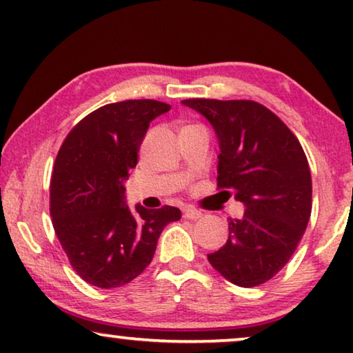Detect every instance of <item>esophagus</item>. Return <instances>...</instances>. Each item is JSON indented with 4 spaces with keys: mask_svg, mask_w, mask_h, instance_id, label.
I'll return each instance as SVG.
<instances>
[{
    "mask_svg": "<svg viewBox=\"0 0 353 353\" xmlns=\"http://www.w3.org/2000/svg\"><path fill=\"white\" fill-rule=\"evenodd\" d=\"M183 215H185V219H188V220H199V219H202V212L201 210H196V209H190V207H188V209H185L183 210Z\"/></svg>",
    "mask_w": 353,
    "mask_h": 353,
    "instance_id": "34e87169",
    "label": "esophagus"
}]
</instances>
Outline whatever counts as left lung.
<instances>
[{
  "label": "left lung",
  "instance_id": "8db88e82",
  "mask_svg": "<svg viewBox=\"0 0 353 353\" xmlns=\"http://www.w3.org/2000/svg\"><path fill=\"white\" fill-rule=\"evenodd\" d=\"M209 120L219 139L216 185L245 205L231 219L212 267L241 288L272 279L289 262L312 214L305 152L283 120L255 101L185 99Z\"/></svg>",
  "mask_w": 353,
  "mask_h": 353
}]
</instances>
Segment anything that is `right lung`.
<instances>
[{
  "instance_id": "right-lung-1",
  "label": "right lung",
  "mask_w": 353,
  "mask_h": 353,
  "mask_svg": "<svg viewBox=\"0 0 353 353\" xmlns=\"http://www.w3.org/2000/svg\"><path fill=\"white\" fill-rule=\"evenodd\" d=\"M170 110L154 99L105 104L72 128L57 152L50 188L52 226L77 274L91 286L120 288L151 263L176 207L130 210L125 181L137 167L149 123Z\"/></svg>"
}]
</instances>
